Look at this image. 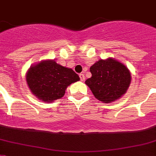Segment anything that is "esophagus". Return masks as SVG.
<instances>
[{"label": "esophagus", "instance_id": "34e87169", "mask_svg": "<svg viewBox=\"0 0 156 156\" xmlns=\"http://www.w3.org/2000/svg\"><path fill=\"white\" fill-rule=\"evenodd\" d=\"M79 76H80V78L81 81H83L84 80H85V76H84V75H83V73H80Z\"/></svg>", "mask_w": 156, "mask_h": 156}]
</instances>
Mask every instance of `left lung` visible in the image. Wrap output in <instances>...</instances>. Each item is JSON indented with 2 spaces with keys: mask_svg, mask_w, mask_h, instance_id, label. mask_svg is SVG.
<instances>
[{
  "mask_svg": "<svg viewBox=\"0 0 156 156\" xmlns=\"http://www.w3.org/2000/svg\"><path fill=\"white\" fill-rule=\"evenodd\" d=\"M92 77L85 83L97 100L111 103L121 97L131 82V73L125 65L109 58L100 60L90 68Z\"/></svg>",
  "mask_w": 156,
  "mask_h": 156,
  "instance_id": "1",
  "label": "left lung"
}]
</instances>
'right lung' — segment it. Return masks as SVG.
I'll list each match as a JSON object with an SVG mask.
<instances>
[{"label": "right lung", "instance_id": "1", "mask_svg": "<svg viewBox=\"0 0 156 156\" xmlns=\"http://www.w3.org/2000/svg\"><path fill=\"white\" fill-rule=\"evenodd\" d=\"M26 80L35 96L44 102H52L61 98L67 87L80 80V77L73 69L61 66L54 60H45L31 67Z\"/></svg>", "mask_w": 156, "mask_h": 156}]
</instances>
